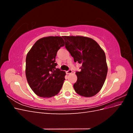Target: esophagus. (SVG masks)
Instances as JSON below:
<instances>
[{
	"instance_id": "34e87169",
	"label": "esophagus",
	"mask_w": 133,
	"mask_h": 133,
	"mask_svg": "<svg viewBox=\"0 0 133 133\" xmlns=\"http://www.w3.org/2000/svg\"><path fill=\"white\" fill-rule=\"evenodd\" d=\"M71 73H72V70H69L68 71H66V74H71Z\"/></svg>"
}]
</instances>
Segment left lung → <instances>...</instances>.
Wrapping results in <instances>:
<instances>
[{"instance_id": "8db88e82", "label": "left lung", "mask_w": 133, "mask_h": 133, "mask_svg": "<svg viewBox=\"0 0 133 133\" xmlns=\"http://www.w3.org/2000/svg\"><path fill=\"white\" fill-rule=\"evenodd\" d=\"M65 48L75 62L82 64L76 71L77 81L74 84L76 93L91 97L101 90L105 81L108 66L105 54L91 38L83 36H63Z\"/></svg>"}]
</instances>
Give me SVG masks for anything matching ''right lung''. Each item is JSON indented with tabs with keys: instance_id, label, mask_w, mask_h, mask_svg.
Here are the masks:
<instances>
[{
	"instance_id": "add662e5",
	"label": "right lung",
	"mask_w": 133,
	"mask_h": 133,
	"mask_svg": "<svg viewBox=\"0 0 133 133\" xmlns=\"http://www.w3.org/2000/svg\"><path fill=\"white\" fill-rule=\"evenodd\" d=\"M63 46L61 37H44L35 42L26 55V78L32 90L39 96L51 98L62 89L66 73L56 68L55 57Z\"/></svg>"
}]
</instances>
